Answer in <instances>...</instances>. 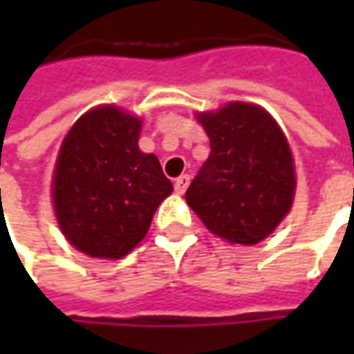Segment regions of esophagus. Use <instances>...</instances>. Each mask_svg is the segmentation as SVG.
<instances>
[{"label":"esophagus","instance_id":"34e87169","mask_svg":"<svg viewBox=\"0 0 354 354\" xmlns=\"http://www.w3.org/2000/svg\"><path fill=\"white\" fill-rule=\"evenodd\" d=\"M189 181H191V177H189V175H181V177H177V179H175V191H177L179 195H183L185 191H187V187H189Z\"/></svg>","mask_w":354,"mask_h":354}]
</instances>
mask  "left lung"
<instances>
[{"label": "left lung", "mask_w": 354, "mask_h": 354, "mask_svg": "<svg viewBox=\"0 0 354 354\" xmlns=\"http://www.w3.org/2000/svg\"><path fill=\"white\" fill-rule=\"evenodd\" d=\"M197 118L211 140V156L185 193L187 205L212 234L234 244H258L292 209L290 143L256 104L228 102Z\"/></svg>", "instance_id": "left-lung-1"}]
</instances>
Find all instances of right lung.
I'll use <instances>...</instances> for the list:
<instances>
[{
  "instance_id": "right-lung-1",
  "label": "right lung",
  "mask_w": 354,
  "mask_h": 354,
  "mask_svg": "<svg viewBox=\"0 0 354 354\" xmlns=\"http://www.w3.org/2000/svg\"><path fill=\"white\" fill-rule=\"evenodd\" d=\"M140 118L100 106L62 140L53 175L55 214L66 240L90 258L129 254L173 191L159 159L140 149Z\"/></svg>"
}]
</instances>
